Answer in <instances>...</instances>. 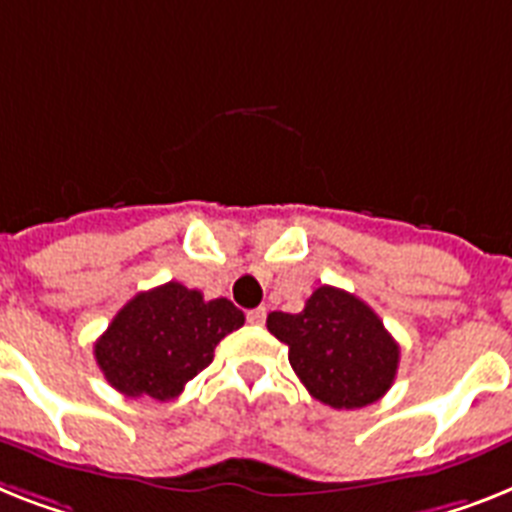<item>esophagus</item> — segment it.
Instances as JSON below:
<instances>
[{
	"label": "esophagus",
	"instance_id": "esophagus-1",
	"mask_svg": "<svg viewBox=\"0 0 512 512\" xmlns=\"http://www.w3.org/2000/svg\"><path fill=\"white\" fill-rule=\"evenodd\" d=\"M265 307H255V310H249L247 313V321L252 323V326H263L265 323Z\"/></svg>",
	"mask_w": 512,
	"mask_h": 512
}]
</instances>
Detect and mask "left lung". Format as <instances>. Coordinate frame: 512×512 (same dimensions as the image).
Here are the masks:
<instances>
[{
    "instance_id": "1",
    "label": "left lung",
    "mask_w": 512,
    "mask_h": 512,
    "mask_svg": "<svg viewBox=\"0 0 512 512\" xmlns=\"http://www.w3.org/2000/svg\"><path fill=\"white\" fill-rule=\"evenodd\" d=\"M268 331L289 347V363L323 405L355 410L381 400L394 384L400 344L355 294L321 286L302 313H270Z\"/></svg>"
}]
</instances>
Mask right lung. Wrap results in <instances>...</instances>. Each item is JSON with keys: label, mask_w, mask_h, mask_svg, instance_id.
Masks as SVG:
<instances>
[{"label": "right lung", "mask_w": 512, "mask_h": 512, "mask_svg": "<svg viewBox=\"0 0 512 512\" xmlns=\"http://www.w3.org/2000/svg\"><path fill=\"white\" fill-rule=\"evenodd\" d=\"M239 326L244 313L234 302H207L197 289L168 281L120 307L94 344V357L112 389L165 402L213 363L220 339Z\"/></svg>", "instance_id": "add662e5"}]
</instances>
